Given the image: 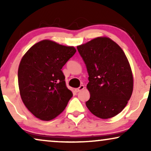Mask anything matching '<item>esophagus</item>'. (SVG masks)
<instances>
[{
  "label": "esophagus",
  "instance_id": "esophagus-1",
  "mask_svg": "<svg viewBox=\"0 0 151 151\" xmlns=\"http://www.w3.org/2000/svg\"><path fill=\"white\" fill-rule=\"evenodd\" d=\"M84 85H80L78 88H75V91L76 92H79V91H82V89H84Z\"/></svg>",
  "mask_w": 151,
  "mask_h": 151
}]
</instances>
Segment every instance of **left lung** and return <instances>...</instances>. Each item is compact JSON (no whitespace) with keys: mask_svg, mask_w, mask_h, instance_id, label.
<instances>
[{"mask_svg":"<svg viewBox=\"0 0 151 151\" xmlns=\"http://www.w3.org/2000/svg\"><path fill=\"white\" fill-rule=\"evenodd\" d=\"M88 74L90 98L86 106L102 119L117 115L133 93V78L127 58L111 39L98 37L77 47Z\"/></svg>","mask_w":151,"mask_h":151,"instance_id":"1","label":"left lung"}]
</instances>
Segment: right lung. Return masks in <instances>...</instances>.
Here are the masks:
<instances>
[{"label":"right lung","mask_w":151,"mask_h":151,"mask_svg":"<svg viewBox=\"0 0 151 151\" xmlns=\"http://www.w3.org/2000/svg\"><path fill=\"white\" fill-rule=\"evenodd\" d=\"M76 52L73 47L44 40L22 57L18 71L20 94L24 104L37 118L45 121L55 118L73 96L61 69Z\"/></svg>","instance_id":"obj_1"}]
</instances>
